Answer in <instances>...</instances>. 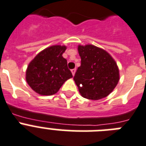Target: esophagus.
Returning <instances> with one entry per match:
<instances>
[{
  "label": "esophagus",
  "mask_w": 146,
  "mask_h": 146,
  "mask_svg": "<svg viewBox=\"0 0 146 146\" xmlns=\"http://www.w3.org/2000/svg\"><path fill=\"white\" fill-rule=\"evenodd\" d=\"M76 70V68H74V69H72V70H71V72H72V74H73V76L75 75Z\"/></svg>",
  "instance_id": "obj_1"
}]
</instances>
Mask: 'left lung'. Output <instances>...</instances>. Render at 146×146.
<instances>
[{"mask_svg":"<svg viewBox=\"0 0 146 146\" xmlns=\"http://www.w3.org/2000/svg\"><path fill=\"white\" fill-rule=\"evenodd\" d=\"M81 66L73 79L79 93L89 100H100L113 91L119 80L117 64L106 51L93 45L79 46Z\"/></svg>","mask_w":146,"mask_h":146,"instance_id":"left-lung-1","label":"left lung"}]
</instances>
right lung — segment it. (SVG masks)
Here are the masks:
<instances>
[{"label":"right lung","mask_w":146,"mask_h":146,"mask_svg":"<svg viewBox=\"0 0 146 146\" xmlns=\"http://www.w3.org/2000/svg\"><path fill=\"white\" fill-rule=\"evenodd\" d=\"M64 46H52L40 52L28 65L26 81L41 95H52L73 75L62 56Z\"/></svg>","instance_id":"right-lung-1"}]
</instances>
